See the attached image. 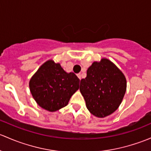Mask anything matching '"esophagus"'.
<instances>
[{"label":"esophagus","instance_id":"obj_1","mask_svg":"<svg viewBox=\"0 0 151 151\" xmlns=\"http://www.w3.org/2000/svg\"><path fill=\"white\" fill-rule=\"evenodd\" d=\"M77 77H78V78L80 79V80H81V79H82V74H77Z\"/></svg>","mask_w":151,"mask_h":151}]
</instances>
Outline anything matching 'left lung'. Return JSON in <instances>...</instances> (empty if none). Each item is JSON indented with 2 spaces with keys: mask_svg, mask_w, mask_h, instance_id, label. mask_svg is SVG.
<instances>
[{
  "mask_svg": "<svg viewBox=\"0 0 151 151\" xmlns=\"http://www.w3.org/2000/svg\"><path fill=\"white\" fill-rule=\"evenodd\" d=\"M127 89L124 75L107 58L93 63L87 77L80 81V90L87 109L93 115L104 118L114 113L121 104Z\"/></svg>",
  "mask_w": 151,
  "mask_h": 151,
  "instance_id": "8db88e82",
  "label": "left lung"
}]
</instances>
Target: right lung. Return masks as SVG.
<instances>
[{
	"mask_svg": "<svg viewBox=\"0 0 151 151\" xmlns=\"http://www.w3.org/2000/svg\"><path fill=\"white\" fill-rule=\"evenodd\" d=\"M29 90L40 107L56 111L65 107L79 89L80 79L73 72H66L53 60L45 62L32 77Z\"/></svg>",
	"mask_w": 151,
	"mask_h": 151,
	"instance_id": "1",
	"label": "right lung"
}]
</instances>
